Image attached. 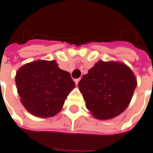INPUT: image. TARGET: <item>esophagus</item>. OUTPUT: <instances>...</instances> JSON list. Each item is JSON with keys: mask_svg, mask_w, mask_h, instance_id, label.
<instances>
[{"mask_svg": "<svg viewBox=\"0 0 153 153\" xmlns=\"http://www.w3.org/2000/svg\"><path fill=\"white\" fill-rule=\"evenodd\" d=\"M80 80V79H74V82H75V84L76 85H78V83H79V81Z\"/></svg>", "mask_w": 153, "mask_h": 153, "instance_id": "34e87169", "label": "esophagus"}]
</instances>
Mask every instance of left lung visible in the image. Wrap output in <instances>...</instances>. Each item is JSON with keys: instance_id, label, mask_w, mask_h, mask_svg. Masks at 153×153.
<instances>
[{"instance_id": "1", "label": "left lung", "mask_w": 153, "mask_h": 153, "mask_svg": "<svg viewBox=\"0 0 153 153\" xmlns=\"http://www.w3.org/2000/svg\"><path fill=\"white\" fill-rule=\"evenodd\" d=\"M136 85L135 75L126 64L99 61L83 75L79 89L93 117L108 120L126 110Z\"/></svg>"}]
</instances>
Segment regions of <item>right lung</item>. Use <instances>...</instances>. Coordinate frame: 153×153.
I'll return each mask as SVG.
<instances>
[{
	"mask_svg": "<svg viewBox=\"0 0 153 153\" xmlns=\"http://www.w3.org/2000/svg\"><path fill=\"white\" fill-rule=\"evenodd\" d=\"M15 82L24 107L33 116L43 118L58 114L75 87L69 73L61 69L54 60L25 64L17 71Z\"/></svg>",
	"mask_w": 153,
	"mask_h": 153,
	"instance_id": "1",
	"label": "right lung"
}]
</instances>
